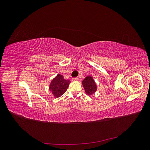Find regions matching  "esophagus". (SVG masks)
<instances>
[{
    "mask_svg": "<svg viewBox=\"0 0 150 150\" xmlns=\"http://www.w3.org/2000/svg\"><path fill=\"white\" fill-rule=\"evenodd\" d=\"M72 81H79V79H78V78H74L72 79Z\"/></svg>",
    "mask_w": 150,
    "mask_h": 150,
    "instance_id": "obj_1",
    "label": "esophagus"
}]
</instances>
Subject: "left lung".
<instances>
[{"mask_svg": "<svg viewBox=\"0 0 150 150\" xmlns=\"http://www.w3.org/2000/svg\"><path fill=\"white\" fill-rule=\"evenodd\" d=\"M82 84L83 86L85 93L88 96H91L96 92L98 86L91 76H86L85 79L82 81Z\"/></svg>", "mask_w": 150, "mask_h": 150, "instance_id": "obj_1", "label": "left lung"}]
</instances>
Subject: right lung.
I'll list each match as a JSON object with an SVG mask.
<instances>
[{
    "mask_svg": "<svg viewBox=\"0 0 150 150\" xmlns=\"http://www.w3.org/2000/svg\"><path fill=\"white\" fill-rule=\"evenodd\" d=\"M71 83L69 80H66L64 76L58 74L54 78L49 84V89L55 98H59L66 91Z\"/></svg>",
    "mask_w": 150,
    "mask_h": 150,
    "instance_id": "obj_1",
    "label": "right lung"
}]
</instances>
